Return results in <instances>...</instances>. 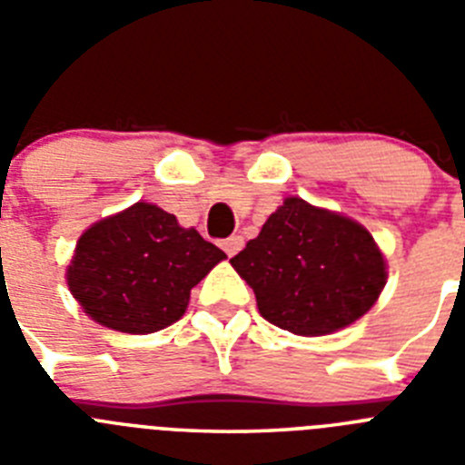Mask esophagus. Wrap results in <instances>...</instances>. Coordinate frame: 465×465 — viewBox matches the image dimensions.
<instances>
[{
    "label": "esophagus",
    "mask_w": 465,
    "mask_h": 465,
    "mask_svg": "<svg viewBox=\"0 0 465 465\" xmlns=\"http://www.w3.org/2000/svg\"><path fill=\"white\" fill-rule=\"evenodd\" d=\"M242 246H244V237L242 235H232L228 240H223V252L228 256H235V253L242 252Z\"/></svg>",
    "instance_id": "1"
}]
</instances>
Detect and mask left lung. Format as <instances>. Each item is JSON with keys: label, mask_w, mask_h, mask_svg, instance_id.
<instances>
[{"label": "left lung", "mask_w": 465, "mask_h": 465, "mask_svg": "<svg viewBox=\"0 0 465 465\" xmlns=\"http://www.w3.org/2000/svg\"><path fill=\"white\" fill-rule=\"evenodd\" d=\"M261 314L295 335H328L375 305L384 256L356 221L286 197L256 240L230 258Z\"/></svg>", "instance_id": "obj_1"}]
</instances>
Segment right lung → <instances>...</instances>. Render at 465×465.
I'll return each mask as SVG.
<instances>
[{
	"instance_id": "1",
	"label": "right lung",
	"mask_w": 465,
	"mask_h": 465,
	"mask_svg": "<svg viewBox=\"0 0 465 465\" xmlns=\"http://www.w3.org/2000/svg\"><path fill=\"white\" fill-rule=\"evenodd\" d=\"M225 253L149 203L90 225L67 270L85 314L121 332L163 331L186 312L191 289Z\"/></svg>"
}]
</instances>
